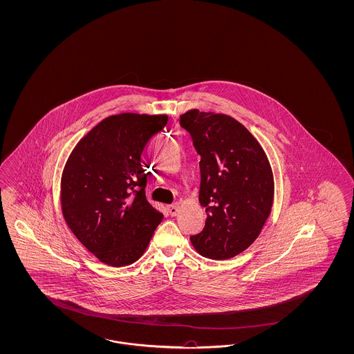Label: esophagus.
Here are the masks:
<instances>
[{"mask_svg":"<svg viewBox=\"0 0 354 354\" xmlns=\"http://www.w3.org/2000/svg\"><path fill=\"white\" fill-rule=\"evenodd\" d=\"M167 212H169V214L171 215V216H175V215L178 214V212H179V207H178L176 204L169 205L167 206Z\"/></svg>","mask_w":354,"mask_h":354,"instance_id":"esophagus-1","label":"esophagus"}]
</instances>
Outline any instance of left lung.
<instances>
[{
  "instance_id": "obj_1",
  "label": "left lung",
  "mask_w": 354,
  "mask_h": 354,
  "mask_svg": "<svg viewBox=\"0 0 354 354\" xmlns=\"http://www.w3.org/2000/svg\"><path fill=\"white\" fill-rule=\"evenodd\" d=\"M180 126L200 154L198 200L204 230L191 236L204 257L237 256L257 239L271 212L274 178L266 153L241 123L225 114L189 110Z\"/></svg>"
}]
</instances>
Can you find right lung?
<instances>
[{
    "label": "right lung",
    "mask_w": 354,
    "mask_h": 354,
    "mask_svg": "<svg viewBox=\"0 0 354 354\" xmlns=\"http://www.w3.org/2000/svg\"><path fill=\"white\" fill-rule=\"evenodd\" d=\"M167 115L123 113L100 122L77 142L64 166V221L84 247L109 266L138 261L163 219L147 201L141 153Z\"/></svg>",
    "instance_id": "obj_1"
}]
</instances>
